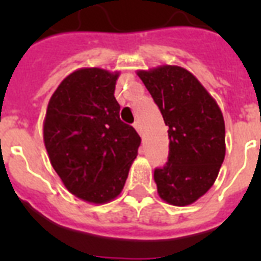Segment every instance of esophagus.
<instances>
[{
  "mask_svg": "<svg viewBox=\"0 0 261 261\" xmlns=\"http://www.w3.org/2000/svg\"><path fill=\"white\" fill-rule=\"evenodd\" d=\"M134 128L137 131H138L139 134H141V133H142V130H141V124H139V122H135L134 123Z\"/></svg>",
  "mask_w": 261,
  "mask_h": 261,
  "instance_id": "1",
  "label": "esophagus"
}]
</instances>
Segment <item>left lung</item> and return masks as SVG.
I'll return each mask as SVG.
<instances>
[{"mask_svg": "<svg viewBox=\"0 0 261 261\" xmlns=\"http://www.w3.org/2000/svg\"><path fill=\"white\" fill-rule=\"evenodd\" d=\"M137 74L168 126L169 157L154 171L157 192L172 206L192 204L213 187L225 159L222 111L184 67L161 65Z\"/></svg>", "mask_w": 261, "mask_h": 261, "instance_id": "left-lung-1", "label": "left lung"}]
</instances>
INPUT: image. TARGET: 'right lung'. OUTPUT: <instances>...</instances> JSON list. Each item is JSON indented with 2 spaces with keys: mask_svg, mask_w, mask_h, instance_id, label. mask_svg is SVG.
Returning a JSON list of instances; mask_svg holds the SVG:
<instances>
[{
  "mask_svg": "<svg viewBox=\"0 0 261 261\" xmlns=\"http://www.w3.org/2000/svg\"><path fill=\"white\" fill-rule=\"evenodd\" d=\"M119 71L83 67L58 85L47 106L43 141L70 194L93 204L118 198L138 155L134 127L119 118Z\"/></svg>",
  "mask_w": 261,
  "mask_h": 261,
  "instance_id": "obj_1",
  "label": "right lung"
}]
</instances>
